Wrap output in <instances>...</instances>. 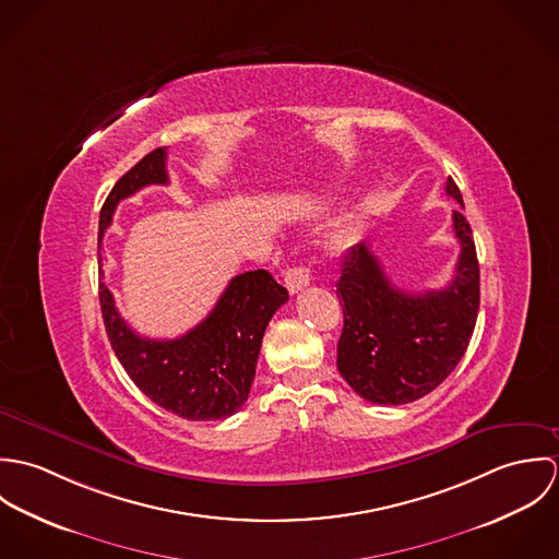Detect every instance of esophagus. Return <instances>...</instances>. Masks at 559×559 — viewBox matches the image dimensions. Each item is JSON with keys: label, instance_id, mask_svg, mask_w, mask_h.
<instances>
[{"label": "esophagus", "instance_id": "1", "mask_svg": "<svg viewBox=\"0 0 559 559\" xmlns=\"http://www.w3.org/2000/svg\"><path fill=\"white\" fill-rule=\"evenodd\" d=\"M284 282H286V288L290 290V295H295V293H299V290L308 288V286H310V282H312L310 266L299 264V266L288 269V271H286V275H284Z\"/></svg>", "mask_w": 559, "mask_h": 559}]
</instances>
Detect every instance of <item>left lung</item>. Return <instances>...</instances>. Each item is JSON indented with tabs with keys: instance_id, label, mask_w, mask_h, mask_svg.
Masks as SVG:
<instances>
[{
	"instance_id": "obj_1",
	"label": "left lung",
	"mask_w": 559,
	"mask_h": 559,
	"mask_svg": "<svg viewBox=\"0 0 559 559\" xmlns=\"http://www.w3.org/2000/svg\"><path fill=\"white\" fill-rule=\"evenodd\" d=\"M445 193L465 206L452 178ZM452 222L461 253L452 282L441 290H400L368 242L344 255L335 284L344 312L337 370L368 402L406 404L430 394L469 346L479 308L478 255L465 215L454 211Z\"/></svg>"
}]
</instances>
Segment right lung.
<instances>
[{
    "label": "right lung",
    "mask_w": 559,
    "mask_h": 559,
    "mask_svg": "<svg viewBox=\"0 0 559 559\" xmlns=\"http://www.w3.org/2000/svg\"><path fill=\"white\" fill-rule=\"evenodd\" d=\"M167 148L135 163L107 195L98 219V249L120 200L148 185H167ZM98 301L111 348L131 381L165 411L213 421L235 415L249 396L264 329L288 301V290L264 269L230 280L213 312L176 340L138 335L114 306L105 282Z\"/></svg>",
    "instance_id": "obj_1"
}]
</instances>
